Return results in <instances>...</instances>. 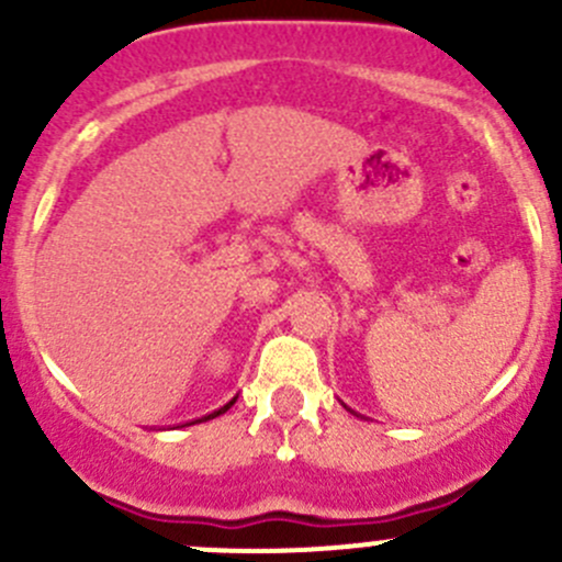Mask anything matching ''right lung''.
<instances>
[{
  "label": "right lung",
  "instance_id": "1",
  "mask_svg": "<svg viewBox=\"0 0 562 562\" xmlns=\"http://www.w3.org/2000/svg\"><path fill=\"white\" fill-rule=\"evenodd\" d=\"M231 405H225V407H220V411H214V413H209V416H203V418H214V416H220V413H225L228 411ZM203 418H198V422H203ZM190 424H195V422H190Z\"/></svg>",
  "mask_w": 562,
  "mask_h": 562
}]
</instances>
